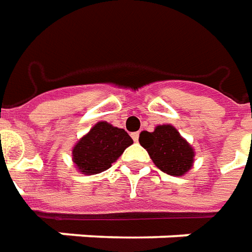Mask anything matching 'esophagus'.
Wrapping results in <instances>:
<instances>
[{
	"instance_id": "1",
	"label": "esophagus",
	"mask_w": 252,
	"mask_h": 252,
	"mask_svg": "<svg viewBox=\"0 0 252 252\" xmlns=\"http://www.w3.org/2000/svg\"><path fill=\"white\" fill-rule=\"evenodd\" d=\"M132 136V139H134L135 142H138V139H139V132H134V134H131Z\"/></svg>"
}]
</instances>
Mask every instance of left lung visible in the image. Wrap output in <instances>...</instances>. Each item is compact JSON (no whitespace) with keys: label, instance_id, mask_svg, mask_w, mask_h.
Listing matches in <instances>:
<instances>
[{"label":"left lung","instance_id":"left-lung-1","mask_svg":"<svg viewBox=\"0 0 252 252\" xmlns=\"http://www.w3.org/2000/svg\"><path fill=\"white\" fill-rule=\"evenodd\" d=\"M139 143L163 173L183 176L192 167L194 149L173 126H158L153 132L143 131Z\"/></svg>","mask_w":252,"mask_h":252}]
</instances>
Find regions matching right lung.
<instances>
[{
    "label": "right lung",
    "instance_id": "right-lung-1",
    "mask_svg": "<svg viewBox=\"0 0 252 252\" xmlns=\"http://www.w3.org/2000/svg\"><path fill=\"white\" fill-rule=\"evenodd\" d=\"M132 142L124 129L100 121L75 145L72 160L82 174H97L111 167Z\"/></svg>",
    "mask_w": 252,
    "mask_h": 252
}]
</instances>
